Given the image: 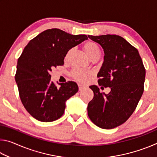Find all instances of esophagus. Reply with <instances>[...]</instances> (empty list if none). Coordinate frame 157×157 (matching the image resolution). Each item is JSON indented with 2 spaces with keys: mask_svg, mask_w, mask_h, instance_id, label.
<instances>
[{
  "mask_svg": "<svg viewBox=\"0 0 157 157\" xmlns=\"http://www.w3.org/2000/svg\"><path fill=\"white\" fill-rule=\"evenodd\" d=\"M78 86H79V91H81V90L84 89L85 88V86H84L83 84H78Z\"/></svg>",
  "mask_w": 157,
  "mask_h": 157,
  "instance_id": "obj_1",
  "label": "esophagus"
}]
</instances>
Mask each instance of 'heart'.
Returning <instances> with one entry per match:
<instances>
[{
    "instance_id": "heart-1",
    "label": "heart",
    "mask_w": 157,
    "mask_h": 157,
    "mask_svg": "<svg viewBox=\"0 0 157 157\" xmlns=\"http://www.w3.org/2000/svg\"><path fill=\"white\" fill-rule=\"evenodd\" d=\"M83 49L90 59H93L94 57L100 56V47L98 46V45L96 43H95L94 41H88L85 43L83 46ZM71 52H72V49H70L66 52L65 56L66 60L68 59L69 56L71 54ZM71 75L72 76V78L76 79V80L84 82L87 80L89 76H91V73L89 71L84 70V69L74 68L71 71Z\"/></svg>"
}]
</instances>
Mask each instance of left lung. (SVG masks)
I'll return each instance as SVG.
<instances>
[{
  "label": "left lung",
  "mask_w": 157,
  "mask_h": 157,
  "mask_svg": "<svg viewBox=\"0 0 157 157\" xmlns=\"http://www.w3.org/2000/svg\"><path fill=\"white\" fill-rule=\"evenodd\" d=\"M88 36L105 52L97 75L98 84L111 88L105 94L95 85L89 86L94 98L88 104V116L100 128L113 129L125 123L136 109L144 91L145 69L138 50L123 37L116 34Z\"/></svg>",
  "instance_id": "8db88e82"
}]
</instances>
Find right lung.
<instances>
[{
  "label": "right lung",
  "mask_w": 157,
  "mask_h": 157,
  "mask_svg": "<svg viewBox=\"0 0 157 157\" xmlns=\"http://www.w3.org/2000/svg\"><path fill=\"white\" fill-rule=\"evenodd\" d=\"M88 39L57 28L48 29L31 39L18 59L15 80L21 102L36 120L52 122L64 113L66 101L78 91L75 82L57 86L50 82L53 67L63 66L66 52Z\"/></svg>",
  "instance_id": "1"
}]
</instances>
